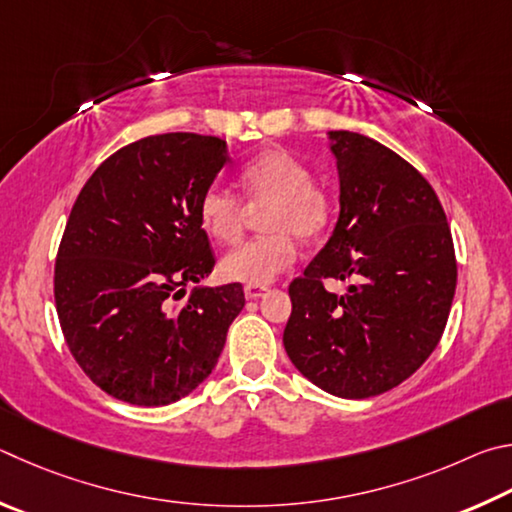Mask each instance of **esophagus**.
Wrapping results in <instances>:
<instances>
[{"label": "esophagus", "instance_id": "1", "mask_svg": "<svg viewBox=\"0 0 512 512\" xmlns=\"http://www.w3.org/2000/svg\"><path fill=\"white\" fill-rule=\"evenodd\" d=\"M265 292H267L265 285H245V297L247 299H258V297H263Z\"/></svg>", "mask_w": 512, "mask_h": 512}]
</instances>
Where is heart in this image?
Listing matches in <instances>:
<instances>
[{"mask_svg":"<svg viewBox=\"0 0 512 512\" xmlns=\"http://www.w3.org/2000/svg\"><path fill=\"white\" fill-rule=\"evenodd\" d=\"M238 184L249 204L263 206L261 238L242 242L220 261L224 279L265 285L288 270L297 258V238L315 240L333 218V200L312 182L306 161L288 150H267L240 168ZM202 229L222 245H233L245 227V204L220 184H211L197 204Z\"/></svg>","mask_w":512,"mask_h":512,"instance_id":"heart-1","label":"heart"}]
</instances>
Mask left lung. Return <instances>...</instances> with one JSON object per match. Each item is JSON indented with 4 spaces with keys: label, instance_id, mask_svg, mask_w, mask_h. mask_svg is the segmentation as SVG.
Wrapping results in <instances>:
<instances>
[{
    "label": "left lung",
    "instance_id": "left-lung-1",
    "mask_svg": "<svg viewBox=\"0 0 512 512\" xmlns=\"http://www.w3.org/2000/svg\"><path fill=\"white\" fill-rule=\"evenodd\" d=\"M339 220L290 283L283 346L306 378L339 398H371L416 373L441 342L456 290L452 231L418 170L364 134L328 132ZM326 278L351 280L346 295Z\"/></svg>",
    "mask_w": 512,
    "mask_h": 512
}]
</instances>
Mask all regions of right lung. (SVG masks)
<instances>
[{
  "label": "right lung",
  "instance_id": "obj_1",
  "mask_svg": "<svg viewBox=\"0 0 512 512\" xmlns=\"http://www.w3.org/2000/svg\"><path fill=\"white\" fill-rule=\"evenodd\" d=\"M229 161L218 137L155 134L107 157L76 197L56 258V310L74 360L116 400L170 405L218 364L242 285L175 301L215 265L197 204Z\"/></svg>",
  "mask_w": 512,
  "mask_h": 512
}]
</instances>
